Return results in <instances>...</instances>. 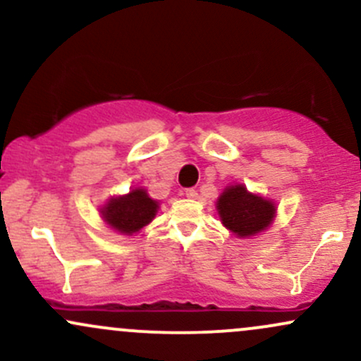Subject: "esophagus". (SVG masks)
Here are the masks:
<instances>
[{
    "instance_id": "esophagus-1",
    "label": "esophagus",
    "mask_w": 361,
    "mask_h": 361,
    "mask_svg": "<svg viewBox=\"0 0 361 361\" xmlns=\"http://www.w3.org/2000/svg\"><path fill=\"white\" fill-rule=\"evenodd\" d=\"M185 195H187L188 199H193V200L199 199V193H197V190H193V188H188L187 192H185Z\"/></svg>"
}]
</instances>
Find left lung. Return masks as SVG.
<instances>
[{
  "instance_id": "obj_1",
  "label": "left lung",
  "mask_w": 361,
  "mask_h": 361,
  "mask_svg": "<svg viewBox=\"0 0 361 361\" xmlns=\"http://www.w3.org/2000/svg\"><path fill=\"white\" fill-rule=\"evenodd\" d=\"M226 229L238 238H252L269 229L276 219V202L248 192L241 183L228 185L216 202Z\"/></svg>"
}]
</instances>
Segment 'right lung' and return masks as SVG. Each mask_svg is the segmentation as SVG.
Listing matches in <instances>:
<instances>
[{
    "label": "right lung",
    "instance_id": "obj_1",
    "mask_svg": "<svg viewBox=\"0 0 361 361\" xmlns=\"http://www.w3.org/2000/svg\"><path fill=\"white\" fill-rule=\"evenodd\" d=\"M157 211H159V202L154 200L144 187H137L125 195L111 197L99 209V214L111 229L120 235L132 236L144 226L152 223Z\"/></svg>",
    "mask_w": 361,
    "mask_h": 361
}]
</instances>
